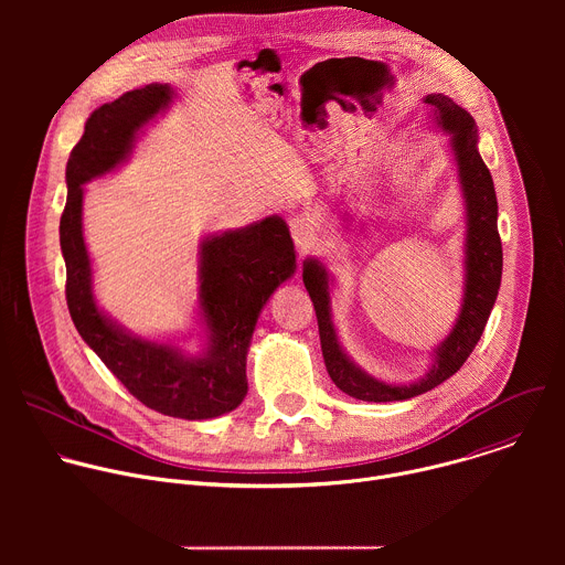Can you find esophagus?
<instances>
[{"label": "esophagus", "mask_w": 565, "mask_h": 565, "mask_svg": "<svg viewBox=\"0 0 565 565\" xmlns=\"http://www.w3.org/2000/svg\"><path fill=\"white\" fill-rule=\"evenodd\" d=\"M290 234H292V241L297 244V248H301V250H306V248H310V244H312V223H310V218H306V216H292L290 218Z\"/></svg>", "instance_id": "34e87169"}]
</instances>
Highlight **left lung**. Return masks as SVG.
Returning a JSON list of instances; mask_svg holds the SVG:
<instances>
[{
  "label": "left lung",
  "mask_w": 565,
  "mask_h": 565,
  "mask_svg": "<svg viewBox=\"0 0 565 565\" xmlns=\"http://www.w3.org/2000/svg\"><path fill=\"white\" fill-rule=\"evenodd\" d=\"M425 105L434 107L438 127L449 134V149L458 170V183L465 203V288L460 312L449 335L434 349L429 371L412 384H388L366 371H362L342 349L331 310V275L327 266L317 259L303 262V286L312 299L321 355L335 386L347 395L364 402H393L409 399L431 391L451 377L469 358L478 344L482 331L494 308L501 275H503V248L499 236V203L494 181L478 153V129L473 118L443 94H429ZM353 221L344 212V223Z\"/></svg>",
  "instance_id": "left-lung-1"
}]
</instances>
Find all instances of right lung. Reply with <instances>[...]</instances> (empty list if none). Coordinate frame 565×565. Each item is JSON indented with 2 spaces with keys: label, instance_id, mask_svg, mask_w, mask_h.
Masks as SVG:
<instances>
[{
  "label": "right lung",
  "instance_id": "1",
  "mask_svg": "<svg viewBox=\"0 0 565 565\" xmlns=\"http://www.w3.org/2000/svg\"><path fill=\"white\" fill-rule=\"evenodd\" d=\"M177 94L151 83L98 107L66 163V205L60 248L73 324L105 366L145 407L183 420H207L236 409L248 393L246 360L257 319L270 295L297 268L288 225L273 214L199 244V315L205 342L196 355L174 342L134 335L94 297V270L83 232L85 185L118 170L149 122Z\"/></svg>",
  "mask_w": 565,
  "mask_h": 565
}]
</instances>
